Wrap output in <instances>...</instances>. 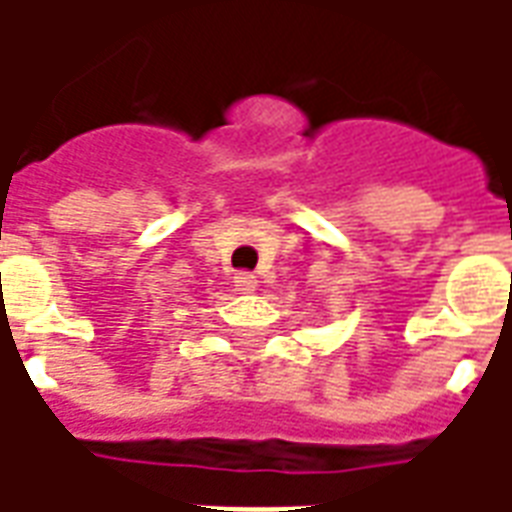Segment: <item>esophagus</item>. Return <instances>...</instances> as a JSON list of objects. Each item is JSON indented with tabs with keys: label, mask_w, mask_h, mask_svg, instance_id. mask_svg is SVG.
I'll use <instances>...</instances> for the list:
<instances>
[{
	"label": "esophagus",
	"mask_w": 512,
	"mask_h": 512,
	"mask_svg": "<svg viewBox=\"0 0 512 512\" xmlns=\"http://www.w3.org/2000/svg\"><path fill=\"white\" fill-rule=\"evenodd\" d=\"M255 288H257L255 274H249V271H241V274H235V290H238V293H252Z\"/></svg>",
	"instance_id": "34e87169"
}]
</instances>
